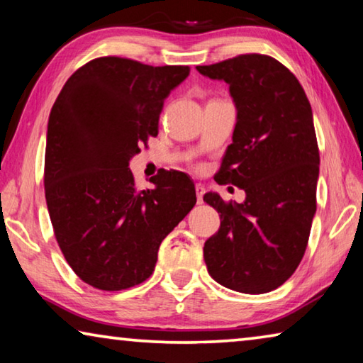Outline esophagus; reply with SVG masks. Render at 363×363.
Segmentation results:
<instances>
[{"label": "esophagus", "instance_id": "obj_1", "mask_svg": "<svg viewBox=\"0 0 363 363\" xmlns=\"http://www.w3.org/2000/svg\"><path fill=\"white\" fill-rule=\"evenodd\" d=\"M195 192H196V201H199V203H203L205 187L201 186V184H196V186H195Z\"/></svg>", "mask_w": 363, "mask_h": 363}]
</instances>
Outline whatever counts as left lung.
Wrapping results in <instances>:
<instances>
[{"mask_svg": "<svg viewBox=\"0 0 363 363\" xmlns=\"http://www.w3.org/2000/svg\"><path fill=\"white\" fill-rule=\"evenodd\" d=\"M196 70L229 83L237 125L216 181L247 194L243 203L203 196L220 213L219 230L203 248L208 272L230 290L272 291L303 259L317 208L320 155L309 99L298 78L266 54Z\"/></svg>", "mask_w": 363, "mask_h": 363, "instance_id": "obj_1", "label": "left lung"}]
</instances>
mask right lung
<instances>
[{
    "label": "right lung",
    "mask_w": 363,
    "mask_h": 363,
    "mask_svg": "<svg viewBox=\"0 0 363 363\" xmlns=\"http://www.w3.org/2000/svg\"><path fill=\"white\" fill-rule=\"evenodd\" d=\"M187 65L153 67L106 56L67 79L51 108L45 153V194L54 237L84 284L120 291L143 284L160 243L196 203L181 171L150 177L139 189L130 160L158 134L171 89Z\"/></svg>",
    "instance_id": "obj_1"
}]
</instances>
